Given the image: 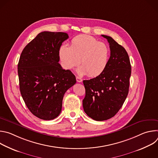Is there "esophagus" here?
Wrapping results in <instances>:
<instances>
[{"label": "esophagus", "mask_w": 158, "mask_h": 158, "mask_svg": "<svg viewBox=\"0 0 158 158\" xmlns=\"http://www.w3.org/2000/svg\"><path fill=\"white\" fill-rule=\"evenodd\" d=\"M76 81H77V82H81L82 81V79L81 78V77H76Z\"/></svg>", "instance_id": "34e87169"}]
</instances>
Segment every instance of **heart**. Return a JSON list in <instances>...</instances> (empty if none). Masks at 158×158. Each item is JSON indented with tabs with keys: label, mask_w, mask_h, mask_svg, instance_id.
I'll list each match as a JSON object with an SVG mask.
<instances>
[{
	"label": "heart",
	"mask_w": 158,
	"mask_h": 158,
	"mask_svg": "<svg viewBox=\"0 0 158 158\" xmlns=\"http://www.w3.org/2000/svg\"><path fill=\"white\" fill-rule=\"evenodd\" d=\"M110 51L107 44L99 42L91 35H79L70 44H62L58 50V56L62 67L71 70L80 62L77 72L81 75L88 74L96 77L102 74L109 62Z\"/></svg>",
	"instance_id": "1"
}]
</instances>
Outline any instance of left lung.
Here are the masks:
<instances>
[{"label":"left lung","mask_w":158,"mask_h":158,"mask_svg":"<svg viewBox=\"0 0 158 158\" xmlns=\"http://www.w3.org/2000/svg\"><path fill=\"white\" fill-rule=\"evenodd\" d=\"M106 38L110 51L104 71L90 80L83 81L85 96L84 110L94 120L102 121L114 116L123 106L129 92L131 66L125 49L110 36Z\"/></svg>","instance_id":"1"}]
</instances>
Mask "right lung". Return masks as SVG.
<instances>
[{
	"instance_id": "right-lung-1",
	"label": "right lung",
	"mask_w": 158,
	"mask_h": 158,
	"mask_svg": "<svg viewBox=\"0 0 158 158\" xmlns=\"http://www.w3.org/2000/svg\"><path fill=\"white\" fill-rule=\"evenodd\" d=\"M68 38L65 32H42L27 45L20 56V94L29 110L39 119L57 118L65 93L76 82L72 72L63 69L59 63V48Z\"/></svg>"
}]
</instances>
